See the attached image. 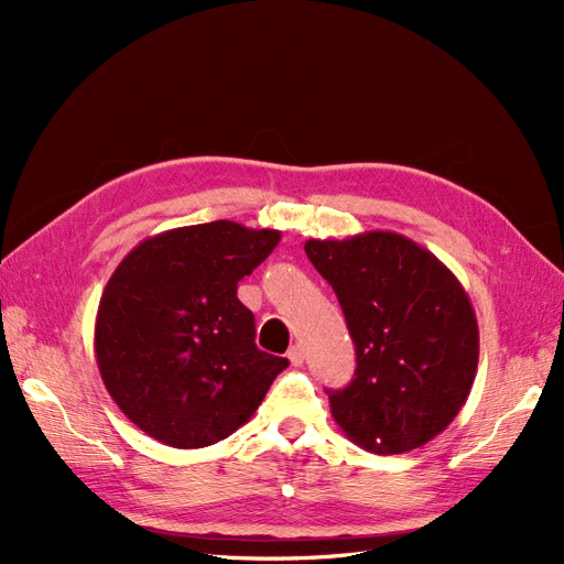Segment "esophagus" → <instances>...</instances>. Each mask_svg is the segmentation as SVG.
Listing matches in <instances>:
<instances>
[{"instance_id": "1", "label": "esophagus", "mask_w": 564, "mask_h": 564, "mask_svg": "<svg viewBox=\"0 0 564 564\" xmlns=\"http://www.w3.org/2000/svg\"><path fill=\"white\" fill-rule=\"evenodd\" d=\"M286 357H289V362H292L294 367H301L303 360H305V352H303L301 346H292V348H289Z\"/></svg>"}]
</instances>
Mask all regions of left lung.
Here are the masks:
<instances>
[{
	"label": "left lung",
	"instance_id": "obj_1",
	"mask_svg": "<svg viewBox=\"0 0 564 564\" xmlns=\"http://www.w3.org/2000/svg\"><path fill=\"white\" fill-rule=\"evenodd\" d=\"M355 344V377L329 390L332 416L355 445L402 454L440 435L466 404L480 332L466 289L435 253L390 230L308 240Z\"/></svg>",
	"mask_w": 564,
	"mask_h": 564
}]
</instances>
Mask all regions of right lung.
Listing matches in <instances>:
<instances>
[{"label":"right lung","mask_w":564,"mask_h":564,"mask_svg":"<svg viewBox=\"0 0 564 564\" xmlns=\"http://www.w3.org/2000/svg\"><path fill=\"white\" fill-rule=\"evenodd\" d=\"M280 237L212 220L148 237L115 268L98 303L96 362L145 435L176 449L209 447L259 409L289 360L256 348L237 282Z\"/></svg>","instance_id":"1"}]
</instances>
